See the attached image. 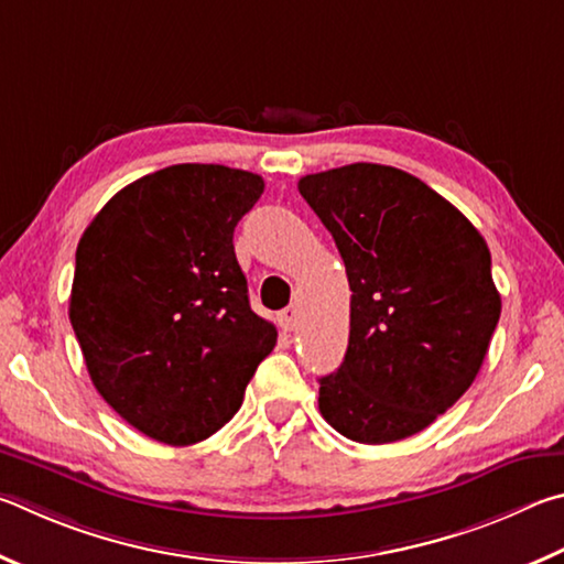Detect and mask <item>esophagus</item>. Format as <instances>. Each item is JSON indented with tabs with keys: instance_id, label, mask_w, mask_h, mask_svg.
Instances as JSON below:
<instances>
[{
	"instance_id": "obj_1",
	"label": "esophagus",
	"mask_w": 564,
	"mask_h": 564,
	"mask_svg": "<svg viewBox=\"0 0 564 564\" xmlns=\"http://www.w3.org/2000/svg\"><path fill=\"white\" fill-rule=\"evenodd\" d=\"M276 322H280V327H282L284 332H292L294 327H297V322H300V312H297V307H288V310H282V312H280V317H276Z\"/></svg>"
}]
</instances>
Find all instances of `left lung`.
I'll list each match as a JSON object with an SVG mask.
<instances>
[{
  "instance_id": "obj_1",
  "label": "left lung",
  "mask_w": 564,
  "mask_h": 564,
  "mask_svg": "<svg viewBox=\"0 0 564 564\" xmlns=\"http://www.w3.org/2000/svg\"><path fill=\"white\" fill-rule=\"evenodd\" d=\"M351 290L349 347L319 379V411L357 443H393L446 413L486 359L500 294L482 235L446 197L377 163L300 181Z\"/></svg>"
}]
</instances>
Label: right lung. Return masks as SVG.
Returning <instances> with one entry per match:
<instances>
[{
	"instance_id": "add662e5",
	"label": "right lung",
	"mask_w": 564,
	"mask_h": 564,
	"mask_svg": "<svg viewBox=\"0 0 564 564\" xmlns=\"http://www.w3.org/2000/svg\"><path fill=\"white\" fill-rule=\"evenodd\" d=\"M262 191L237 167L171 165L118 191L78 240L68 319L88 377L148 438L213 436L274 349L232 245Z\"/></svg>"
}]
</instances>
